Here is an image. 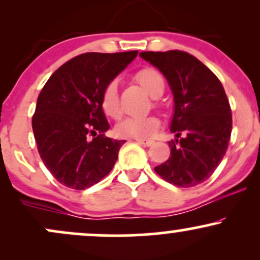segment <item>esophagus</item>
<instances>
[{"mask_svg": "<svg viewBox=\"0 0 260 260\" xmlns=\"http://www.w3.org/2000/svg\"><path fill=\"white\" fill-rule=\"evenodd\" d=\"M137 142L139 143V144L144 145V147H150V145H153V140H145V139H136Z\"/></svg>", "mask_w": 260, "mask_h": 260, "instance_id": "esophagus-1", "label": "esophagus"}]
</instances>
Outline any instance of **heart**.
Masks as SVG:
<instances>
[{
  "label": "heart",
  "mask_w": 260,
  "mask_h": 260,
  "mask_svg": "<svg viewBox=\"0 0 260 260\" xmlns=\"http://www.w3.org/2000/svg\"><path fill=\"white\" fill-rule=\"evenodd\" d=\"M136 78L142 85V88L151 98L160 96L165 89V82H164L162 76L153 68H144V70L139 71ZM101 106L110 117L116 118L120 116L121 109L120 103H118V83L116 79L107 83L104 88L103 95H101ZM159 124V118L153 115L144 116V117H126L117 123L116 133L123 138L144 139L154 134Z\"/></svg>",
  "instance_id": "heart-1"
}]
</instances>
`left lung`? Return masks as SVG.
Here are the masks:
<instances>
[{"mask_svg": "<svg viewBox=\"0 0 260 260\" xmlns=\"http://www.w3.org/2000/svg\"><path fill=\"white\" fill-rule=\"evenodd\" d=\"M168 80L174 95L169 142L171 154L154 170L169 183L194 187L221 162L231 137L232 116L221 82L198 58L183 51L140 52Z\"/></svg>", "mask_w": 260, "mask_h": 260, "instance_id": "left-lung-1", "label": "left lung"}]
</instances>
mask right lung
<instances>
[{
	"label": "right lung",
	"mask_w": 260,
	"mask_h": 260,
	"mask_svg": "<svg viewBox=\"0 0 260 260\" xmlns=\"http://www.w3.org/2000/svg\"><path fill=\"white\" fill-rule=\"evenodd\" d=\"M137 55L83 53L62 64L39 94L32 132L41 160L63 186L86 189L112 170L126 140L104 137L110 124L101 95Z\"/></svg>",
	"instance_id": "1"
}]
</instances>
